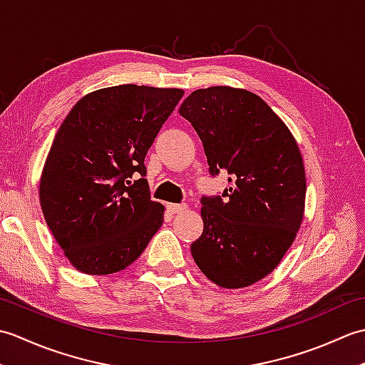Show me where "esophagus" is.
Returning <instances> with one entry per match:
<instances>
[{"instance_id": "esophagus-1", "label": "esophagus", "mask_w": 365, "mask_h": 365, "mask_svg": "<svg viewBox=\"0 0 365 365\" xmlns=\"http://www.w3.org/2000/svg\"><path fill=\"white\" fill-rule=\"evenodd\" d=\"M168 210L170 213H180L187 210V204H168Z\"/></svg>"}]
</instances>
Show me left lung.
I'll use <instances>...</instances> for the list:
<instances>
[{"mask_svg": "<svg viewBox=\"0 0 365 365\" xmlns=\"http://www.w3.org/2000/svg\"><path fill=\"white\" fill-rule=\"evenodd\" d=\"M215 177L227 173L221 196L200 199L204 232L191 245L199 269L224 289H242L273 271L304 215L306 174L290 130L263 100L229 86L185 98Z\"/></svg>", "mask_w": 365, "mask_h": 365, "instance_id": "obj_1", "label": "left lung"}]
</instances>
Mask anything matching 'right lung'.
<instances>
[{"label": "right lung", "instance_id": "1", "mask_svg": "<svg viewBox=\"0 0 365 365\" xmlns=\"http://www.w3.org/2000/svg\"><path fill=\"white\" fill-rule=\"evenodd\" d=\"M182 97V89L120 84L84 96L61 123L38 195L81 273L127 268L161 227L165 207L150 199L144 158Z\"/></svg>", "mask_w": 365, "mask_h": 365}]
</instances>
